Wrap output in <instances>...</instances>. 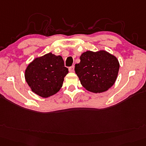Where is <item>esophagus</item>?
I'll return each mask as SVG.
<instances>
[{
	"label": "esophagus",
	"instance_id": "1",
	"mask_svg": "<svg viewBox=\"0 0 146 146\" xmlns=\"http://www.w3.org/2000/svg\"><path fill=\"white\" fill-rule=\"evenodd\" d=\"M74 69H75V66H72L69 68V71L70 72H73Z\"/></svg>",
	"mask_w": 146,
	"mask_h": 146
}]
</instances>
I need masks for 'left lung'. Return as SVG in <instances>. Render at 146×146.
Segmentation results:
<instances>
[{
	"mask_svg": "<svg viewBox=\"0 0 146 146\" xmlns=\"http://www.w3.org/2000/svg\"><path fill=\"white\" fill-rule=\"evenodd\" d=\"M75 71L82 86L90 92L101 93L115 84L119 64L115 56L105 50H88L80 57Z\"/></svg>",
	"mask_w": 146,
	"mask_h": 146,
	"instance_id": "obj_1",
	"label": "left lung"
}]
</instances>
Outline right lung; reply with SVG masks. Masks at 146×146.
I'll return each instance as SVG.
<instances>
[{"instance_id":"right-lung-1","label":"right lung","mask_w":146,"mask_h":146,"mask_svg":"<svg viewBox=\"0 0 146 146\" xmlns=\"http://www.w3.org/2000/svg\"><path fill=\"white\" fill-rule=\"evenodd\" d=\"M68 69L62 57L52 53L35 59L25 70V79L31 90L42 98L56 94L61 88Z\"/></svg>"}]
</instances>
